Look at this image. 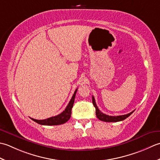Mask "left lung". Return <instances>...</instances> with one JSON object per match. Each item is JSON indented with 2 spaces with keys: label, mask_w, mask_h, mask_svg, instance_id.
I'll list each match as a JSON object with an SVG mask.
<instances>
[{
  "label": "left lung",
  "mask_w": 160,
  "mask_h": 160,
  "mask_svg": "<svg viewBox=\"0 0 160 160\" xmlns=\"http://www.w3.org/2000/svg\"><path fill=\"white\" fill-rule=\"evenodd\" d=\"M92 103L94 106L95 107L96 109V115L97 117L101 121L103 122H120V121H123L125 119H126L127 117H128L131 114L134 112L132 111L131 112H130L127 115H119V116H109L108 115H106L103 112H102L99 110V109L97 107L96 102H95V99H94V97L92 96Z\"/></svg>",
  "instance_id": "obj_1"
}]
</instances>
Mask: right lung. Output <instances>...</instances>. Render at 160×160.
Returning a JSON list of instances; mask_svg holds the SVG:
<instances>
[{
	"label": "right lung",
	"instance_id": "obj_1",
	"mask_svg": "<svg viewBox=\"0 0 160 160\" xmlns=\"http://www.w3.org/2000/svg\"><path fill=\"white\" fill-rule=\"evenodd\" d=\"M77 89H76L75 92H74L72 97L70 99L69 103L68 104L66 108L59 115L57 116L52 117L50 118L43 119V120H38V119H34L31 118L34 122L38 123V124L41 125H45V126H55V125H60L63 124V123L67 122L68 120L70 119L71 117V113H72V108L74 102V98H75V95L77 93Z\"/></svg>",
	"mask_w": 160,
	"mask_h": 160
}]
</instances>
